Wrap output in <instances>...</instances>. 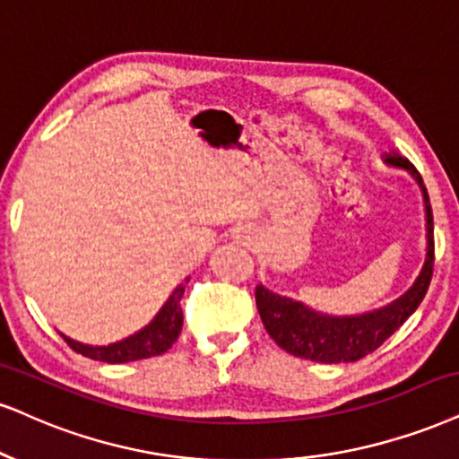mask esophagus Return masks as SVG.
I'll return each mask as SVG.
<instances>
[{
    "label": "esophagus",
    "instance_id": "obj_1",
    "mask_svg": "<svg viewBox=\"0 0 459 459\" xmlns=\"http://www.w3.org/2000/svg\"><path fill=\"white\" fill-rule=\"evenodd\" d=\"M240 234H242V236H240V238H247V234H248V231H247L245 228H242V230H240Z\"/></svg>",
    "mask_w": 459,
    "mask_h": 459
}]
</instances>
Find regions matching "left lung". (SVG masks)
<instances>
[{"instance_id":"obj_1","label":"left lung","mask_w":459,"mask_h":459,"mask_svg":"<svg viewBox=\"0 0 459 459\" xmlns=\"http://www.w3.org/2000/svg\"><path fill=\"white\" fill-rule=\"evenodd\" d=\"M385 161L409 169L423 191L428 221V253L421 274L417 276L415 285L389 307L358 316H330L316 313V310L304 307L302 302L279 296V293L265 290L264 285H257L255 302L265 332L281 349L296 355V358L321 361V364L358 361L381 347L415 313L421 299L426 298L434 273V219L426 185H423L421 174L404 157L392 152L385 157Z\"/></svg>"}]
</instances>
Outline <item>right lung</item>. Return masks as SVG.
Instances as JSON below:
<instances>
[{"mask_svg": "<svg viewBox=\"0 0 459 459\" xmlns=\"http://www.w3.org/2000/svg\"><path fill=\"white\" fill-rule=\"evenodd\" d=\"M183 293L185 285H178L149 325L134 333V336L126 338V341L108 344V347H89V344L72 341L64 333L61 336H64V341L72 351L84 355V358L106 361V364H126V361L155 358V355L166 353L177 342L178 333L183 330V308H180Z\"/></svg>", "mask_w": 459, "mask_h": 459, "instance_id": "obj_1", "label": "right lung"}]
</instances>
